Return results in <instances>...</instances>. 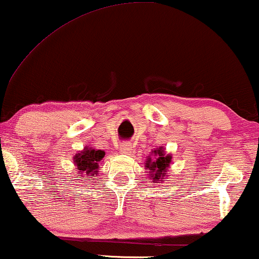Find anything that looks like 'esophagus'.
I'll list each match as a JSON object with an SVG mask.
<instances>
[{
    "label": "esophagus",
    "mask_w": 259,
    "mask_h": 259,
    "mask_svg": "<svg viewBox=\"0 0 259 259\" xmlns=\"http://www.w3.org/2000/svg\"><path fill=\"white\" fill-rule=\"evenodd\" d=\"M131 148H132V144H131L130 141H125V143L121 144V151L125 152V153H128Z\"/></svg>",
    "instance_id": "34e87169"
}]
</instances>
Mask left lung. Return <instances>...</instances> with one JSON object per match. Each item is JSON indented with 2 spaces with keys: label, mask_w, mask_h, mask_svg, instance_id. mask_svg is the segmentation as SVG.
Wrapping results in <instances>:
<instances>
[{
  "label": "left lung",
  "mask_w": 259,
  "mask_h": 259,
  "mask_svg": "<svg viewBox=\"0 0 259 259\" xmlns=\"http://www.w3.org/2000/svg\"><path fill=\"white\" fill-rule=\"evenodd\" d=\"M154 153L158 158L153 161H152L151 158H148L145 167L152 169V172L154 173L153 180H160L166 176V172H167V167H168L169 162H171L172 157L171 155H166L165 157L164 151H161V148L154 151Z\"/></svg>",
  "instance_id": "8db88e82"
}]
</instances>
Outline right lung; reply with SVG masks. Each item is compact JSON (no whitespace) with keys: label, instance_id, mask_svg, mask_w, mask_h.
Wrapping results in <instances>:
<instances>
[{"label":"right lung","instance_id":"1","mask_svg":"<svg viewBox=\"0 0 259 259\" xmlns=\"http://www.w3.org/2000/svg\"><path fill=\"white\" fill-rule=\"evenodd\" d=\"M105 157V152L93 148H84V151L75 155V166L79 169L77 176L86 173L87 176H97L99 162Z\"/></svg>","mask_w":259,"mask_h":259}]
</instances>
